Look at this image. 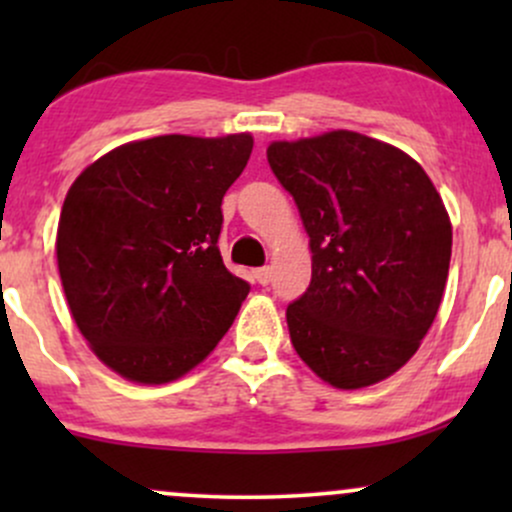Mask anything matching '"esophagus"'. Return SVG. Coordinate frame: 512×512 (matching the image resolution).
<instances>
[{"instance_id": "esophagus-1", "label": "esophagus", "mask_w": 512, "mask_h": 512, "mask_svg": "<svg viewBox=\"0 0 512 512\" xmlns=\"http://www.w3.org/2000/svg\"><path fill=\"white\" fill-rule=\"evenodd\" d=\"M255 279L260 281L262 286H267L269 281H272V269H269V267H260V269H255Z\"/></svg>"}]
</instances>
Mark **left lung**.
I'll list each match as a JSON object with an SVG mask.
<instances>
[{"label":"left lung","instance_id":"8db88e82","mask_svg":"<svg viewBox=\"0 0 512 512\" xmlns=\"http://www.w3.org/2000/svg\"><path fill=\"white\" fill-rule=\"evenodd\" d=\"M267 161L313 252L308 291L286 308L293 349L339 390L390 378L443 298L452 252L443 199L414 158L349 129L274 142Z\"/></svg>","mask_w":512,"mask_h":512}]
</instances>
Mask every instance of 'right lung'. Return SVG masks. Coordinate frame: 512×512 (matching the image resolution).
<instances>
[{
	"instance_id": "add662e5",
	"label": "right lung",
	"mask_w": 512,
	"mask_h": 512,
	"mask_svg": "<svg viewBox=\"0 0 512 512\" xmlns=\"http://www.w3.org/2000/svg\"><path fill=\"white\" fill-rule=\"evenodd\" d=\"M250 154V134H166L117 146L69 187L57 226L64 296L122 378L178 380L236 320L250 284L221 260V202Z\"/></svg>"
}]
</instances>
